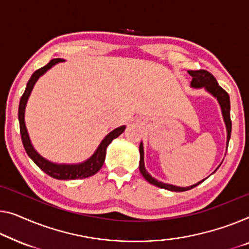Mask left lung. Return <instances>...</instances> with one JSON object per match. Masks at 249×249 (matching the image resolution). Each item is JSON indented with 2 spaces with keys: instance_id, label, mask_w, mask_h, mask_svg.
Wrapping results in <instances>:
<instances>
[{
  "instance_id": "obj_1",
  "label": "left lung",
  "mask_w": 249,
  "mask_h": 249,
  "mask_svg": "<svg viewBox=\"0 0 249 249\" xmlns=\"http://www.w3.org/2000/svg\"><path fill=\"white\" fill-rule=\"evenodd\" d=\"M189 75L192 77L191 84L190 86L192 88L196 89H200L203 88L207 92L217 99L218 104H219L220 109H221V114H222V118H224L225 125H226V131H227V147H228V142L231 140V99H229V95L226 92L224 89H222L219 85H218L216 78H214L210 72L206 71V70H189ZM221 165V163L218 165V168L214 170L213 172H216L219 166ZM140 172L142 174L144 179H145L148 183L157 185L159 188L165 189V190L169 191H174V192H182V191H187L190 190V189L196 187V185L202 183L206 179H203L199 182H196L192 185H189V187H178V185H173V184H169V183H164L162 181H159L151 176L150 173L146 171L145 165H144V147H143V143L141 142L140 144V165H139Z\"/></svg>"
}]
</instances>
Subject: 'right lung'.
Masks as SVG:
<instances>
[{"mask_svg":"<svg viewBox=\"0 0 249 249\" xmlns=\"http://www.w3.org/2000/svg\"><path fill=\"white\" fill-rule=\"evenodd\" d=\"M64 59H53L49 64L46 65L42 68L36 70L33 72V75L30 78L25 90L22 95L20 99V105H18V123H20V133H21V139L22 143H23L24 150L27 152V154L30 157V159L42 170L44 173H47L48 176H50L53 179L58 180H75V179H85V178L91 177L94 174L97 173L104 164L106 157V150L107 146L112 143V141L116 137L120 136L122 133L125 131L126 126H120V127L113 129L112 132L108 133L104 139L102 140L101 144L98 147L96 148L94 154L90 158H88L87 160L80 163H73V164H66V163H54L51 162L47 159H44L42 155H40L35 147H33L31 140H30L27 126H25V120H24V114H25V107H27L28 99L31 95V91L35 85L40 77L44 75L48 70L53 68L54 65L59 64V62H64Z\"/></svg>","mask_w":249,"mask_h":249,"instance_id":"obj_1","label":"right lung"}]
</instances>
